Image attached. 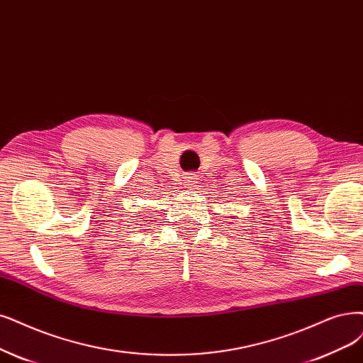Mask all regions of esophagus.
Wrapping results in <instances>:
<instances>
[{"label": "esophagus", "mask_w": 363, "mask_h": 363, "mask_svg": "<svg viewBox=\"0 0 363 363\" xmlns=\"http://www.w3.org/2000/svg\"><path fill=\"white\" fill-rule=\"evenodd\" d=\"M197 181H199L197 174H194V173H189V174H186V177H185V189H189V190L194 189L196 184H197Z\"/></svg>", "instance_id": "esophagus-1"}]
</instances>
